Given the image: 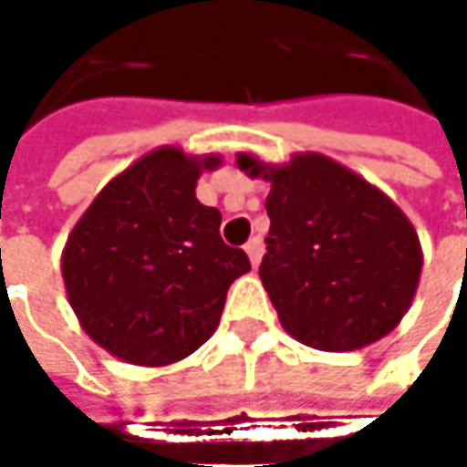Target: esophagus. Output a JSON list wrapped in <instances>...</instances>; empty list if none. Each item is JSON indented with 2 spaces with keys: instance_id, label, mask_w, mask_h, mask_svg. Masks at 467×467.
<instances>
[{
  "instance_id": "1",
  "label": "esophagus",
  "mask_w": 467,
  "mask_h": 467,
  "mask_svg": "<svg viewBox=\"0 0 467 467\" xmlns=\"http://www.w3.org/2000/svg\"><path fill=\"white\" fill-rule=\"evenodd\" d=\"M245 254H248L251 265H254V267H259L262 254H265V243H262V237H251V240L245 243Z\"/></svg>"
}]
</instances>
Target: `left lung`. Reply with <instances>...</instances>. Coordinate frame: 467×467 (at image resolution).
Segmentation results:
<instances>
[{"instance_id":"8db88e82","label":"left lung","mask_w":467,"mask_h":467,"mask_svg":"<svg viewBox=\"0 0 467 467\" xmlns=\"http://www.w3.org/2000/svg\"><path fill=\"white\" fill-rule=\"evenodd\" d=\"M237 165L273 182L259 277L283 328L326 353L358 350L390 334L422 270L420 237L401 208L313 151L280 168L251 154H240Z\"/></svg>"}]
</instances>
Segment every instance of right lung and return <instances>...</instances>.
Listing matches in <instances>:
<instances>
[{"label": "right lung", "instance_id": "1", "mask_svg": "<svg viewBox=\"0 0 467 467\" xmlns=\"http://www.w3.org/2000/svg\"><path fill=\"white\" fill-rule=\"evenodd\" d=\"M213 165L219 157L154 149L111 179L68 234V302L111 356L139 366L187 358L251 270L245 251L222 240V213L194 197L200 171Z\"/></svg>", "mask_w": 467, "mask_h": 467}]
</instances>
